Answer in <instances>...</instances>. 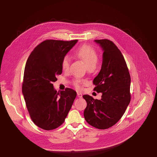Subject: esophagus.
Returning a JSON list of instances; mask_svg holds the SVG:
<instances>
[{
	"mask_svg": "<svg viewBox=\"0 0 157 157\" xmlns=\"http://www.w3.org/2000/svg\"><path fill=\"white\" fill-rule=\"evenodd\" d=\"M77 95H78V98H82V94L80 93H77Z\"/></svg>",
	"mask_w": 157,
	"mask_h": 157,
	"instance_id": "esophagus-1",
	"label": "esophagus"
}]
</instances>
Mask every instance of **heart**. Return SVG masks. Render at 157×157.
<instances>
[{"label":"heart","mask_w":157,"mask_h":157,"mask_svg":"<svg viewBox=\"0 0 157 157\" xmlns=\"http://www.w3.org/2000/svg\"><path fill=\"white\" fill-rule=\"evenodd\" d=\"M76 58L82 61L87 68L94 69L99 61V56L97 52L91 47L84 45L79 48L75 52ZM61 68L64 71H68L70 68V59L68 56H64L61 61ZM84 81L76 79L74 81V84L77 87H80V84Z\"/></svg>","instance_id":"b5f03b06"}]
</instances>
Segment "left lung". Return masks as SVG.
<instances>
[{
  "instance_id": "8db88e82",
  "label": "left lung",
  "mask_w": 157,
  "mask_h": 157,
  "mask_svg": "<svg viewBox=\"0 0 157 157\" xmlns=\"http://www.w3.org/2000/svg\"><path fill=\"white\" fill-rule=\"evenodd\" d=\"M103 51L100 72L93 80L94 90L101 93L100 100L85 94L84 111L86 122L99 129L115 125L122 117L130 101V76L125 59L116 44L109 40H94Z\"/></svg>"
}]
</instances>
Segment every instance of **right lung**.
Masks as SVG:
<instances>
[{
	"mask_svg": "<svg viewBox=\"0 0 157 157\" xmlns=\"http://www.w3.org/2000/svg\"><path fill=\"white\" fill-rule=\"evenodd\" d=\"M78 40H45L35 47L25 67L22 94L34 124L50 130L60 126L70 110L76 92H57L53 82L62 73L61 61Z\"/></svg>",
	"mask_w": 157,
	"mask_h": 157,
	"instance_id": "1",
	"label": "right lung"
}]
</instances>
